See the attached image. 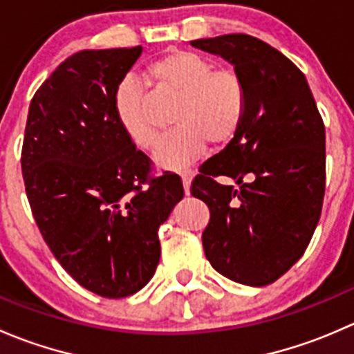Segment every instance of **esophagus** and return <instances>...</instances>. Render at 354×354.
I'll return each mask as SVG.
<instances>
[{
    "mask_svg": "<svg viewBox=\"0 0 354 354\" xmlns=\"http://www.w3.org/2000/svg\"><path fill=\"white\" fill-rule=\"evenodd\" d=\"M181 180H183V187H185V194H190V183H192V178L195 176V173L192 169H185L181 171Z\"/></svg>",
    "mask_w": 354,
    "mask_h": 354,
    "instance_id": "1",
    "label": "esophagus"
}]
</instances>
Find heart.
<instances>
[{
  "label": "heart",
  "mask_w": 354,
  "mask_h": 354,
  "mask_svg": "<svg viewBox=\"0 0 354 354\" xmlns=\"http://www.w3.org/2000/svg\"><path fill=\"white\" fill-rule=\"evenodd\" d=\"M147 77L159 94L178 99L173 123L178 124L160 140L154 159L159 166L178 169L194 162L205 151L236 137L248 108L246 85L233 70H216L212 62L190 51H171L147 68ZM116 116L124 133L142 149H152L159 127L147 106L144 87L127 80L118 88Z\"/></svg>",
  "instance_id": "obj_1"
}]
</instances>
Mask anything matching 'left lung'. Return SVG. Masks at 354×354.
I'll use <instances>...</instances> for the list:
<instances>
[{
  "instance_id": "obj_1",
  "label": "left lung",
  "mask_w": 354,
  "mask_h": 354,
  "mask_svg": "<svg viewBox=\"0 0 354 354\" xmlns=\"http://www.w3.org/2000/svg\"><path fill=\"white\" fill-rule=\"evenodd\" d=\"M234 65L248 108L236 137L200 166L190 194L207 203L202 243L234 283L267 286L313 236L326 194V127L305 75L276 48L246 34L192 41ZM233 177L240 189L223 185Z\"/></svg>"
}]
</instances>
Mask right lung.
Masks as SVG:
<instances>
[{
	"label": "right lung",
	"instance_id": "right-lung-1",
	"mask_svg": "<svg viewBox=\"0 0 354 354\" xmlns=\"http://www.w3.org/2000/svg\"><path fill=\"white\" fill-rule=\"evenodd\" d=\"M140 53L87 49L65 59L32 97L22 145L42 238L80 286L111 299L154 276L157 231L185 194L176 173L154 174L118 121V88Z\"/></svg>",
	"mask_w": 354,
	"mask_h": 354
}]
</instances>
